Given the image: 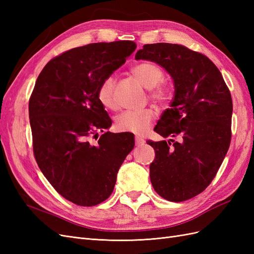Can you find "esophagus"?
<instances>
[{
    "label": "esophagus",
    "mask_w": 254,
    "mask_h": 254,
    "mask_svg": "<svg viewBox=\"0 0 254 254\" xmlns=\"http://www.w3.org/2000/svg\"><path fill=\"white\" fill-rule=\"evenodd\" d=\"M134 140H135V145L136 146H141V145H143L145 143V140L143 139V137H141V136H135Z\"/></svg>",
    "instance_id": "1"
}]
</instances>
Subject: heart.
<instances>
[{
  "label": "heart",
  "mask_w": 254,
  "mask_h": 254,
  "mask_svg": "<svg viewBox=\"0 0 254 254\" xmlns=\"http://www.w3.org/2000/svg\"><path fill=\"white\" fill-rule=\"evenodd\" d=\"M133 77L142 86L149 90V97L158 104H165L170 98V89L164 83V72L162 68L150 61L137 64L130 70ZM115 81L112 76L106 77L97 90V98L105 108L115 110L118 108L114 97ZM156 119V111L151 108L142 110L126 111L120 114L115 125L120 131L143 134L147 131L152 121Z\"/></svg>",
  "instance_id": "obj_1"
}]
</instances>
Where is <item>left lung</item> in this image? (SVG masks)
I'll list each match as a JSON object with an SVG mask.
<instances>
[{
  "label": "left lung",
  "instance_id": "obj_1",
  "mask_svg": "<svg viewBox=\"0 0 254 254\" xmlns=\"http://www.w3.org/2000/svg\"><path fill=\"white\" fill-rule=\"evenodd\" d=\"M135 59L153 61L174 79L171 108L153 130L178 141L147 142L156 153L149 175L161 197L173 202L188 200L209 187L227 155L231 142V93L217 66L203 54L183 45L145 44Z\"/></svg>",
  "mask_w": 254,
  "mask_h": 254
}]
</instances>
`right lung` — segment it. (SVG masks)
I'll use <instances>...</instances> for the list:
<instances>
[{"instance_id": "obj_1", "label": "right lung", "mask_w": 254, "mask_h": 254, "mask_svg": "<svg viewBox=\"0 0 254 254\" xmlns=\"http://www.w3.org/2000/svg\"><path fill=\"white\" fill-rule=\"evenodd\" d=\"M136 48L132 41L91 43L50 60L29 98L34 156L42 174L66 200L81 206L105 201L133 149L130 132H104L112 121L98 102L99 84Z\"/></svg>"}]
</instances>
